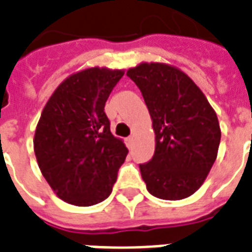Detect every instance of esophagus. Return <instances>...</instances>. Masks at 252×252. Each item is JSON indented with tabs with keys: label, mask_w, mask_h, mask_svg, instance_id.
<instances>
[{
	"label": "esophagus",
	"mask_w": 252,
	"mask_h": 252,
	"mask_svg": "<svg viewBox=\"0 0 252 252\" xmlns=\"http://www.w3.org/2000/svg\"><path fill=\"white\" fill-rule=\"evenodd\" d=\"M126 144H127L128 148H132V146H134V136H128L127 139H126Z\"/></svg>",
	"instance_id": "1"
}]
</instances>
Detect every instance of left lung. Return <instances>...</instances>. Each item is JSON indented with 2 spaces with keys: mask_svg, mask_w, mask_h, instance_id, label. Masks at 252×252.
<instances>
[{
  "mask_svg": "<svg viewBox=\"0 0 252 252\" xmlns=\"http://www.w3.org/2000/svg\"><path fill=\"white\" fill-rule=\"evenodd\" d=\"M126 75L142 92L155 132L153 159L139 165L147 190L163 200L192 196L217 159V114L196 83L171 64L142 62Z\"/></svg>",
  "mask_w": 252,
  "mask_h": 252,
  "instance_id": "1",
  "label": "left lung"
}]
</instances>
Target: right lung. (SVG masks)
Listing matches in <instances>:
<instances>
[{"mask_svg":"<svg viewBox=\"0 0 252 252\" xmlns=\"http://www.w3.org/2000/svg\"><path fill=\"white\" fill-rule=\"evenodd\" d=\"M124 69L72 73L43 108L34 135L39 169L55 194L76 206L108 198L128 150L110 131L105 102Z\"/></svg>","mask_w":252,"mask_h":252,"instance_id":"1","label":"right lung"}]
</instances>
